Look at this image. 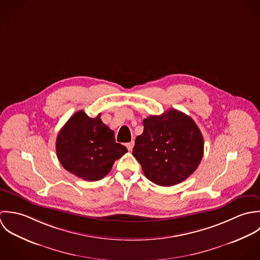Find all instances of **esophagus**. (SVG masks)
<instances>
[{
    "label": "esophagus",
    "mask_w": 260,
    "mask_h": 260,
    "mask_svg": "<svg viewBox=\"0 0 260 260\" xmlns=\"http://www.w3.org/2000/svg\"><path fill=\"white\" fill-rule=\"evenodd\" d=\"M134 146H135V142H134V141H132L131 143H127V144H126V148H127L128 151H133Z\"/></svg>",
    "instance_id": "esophagus-1"
}]
</instances>
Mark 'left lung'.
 I'll list each match as a JSON object with an SVG mask.
<instances>
[{"instance_id": "obj_1", "label": "left lung", "mask_w": 260, "mask_h": 260, "mask_svg": "<svg viewBox=\"0 0 260 260\" xmlns=\"http://www.w3.org/2000/svg\"><path fill=\"white\" fill-rule=\"evenodd\" d=\"M144 133L136 139L133 155L153 183L170 187L185 181L198 168L204 140L187 114L169 109L144 119Z\"/></svg>"}]
</instances>
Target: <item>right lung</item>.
Masks as SVG:
<instances>
[{
  "label": "right lung",
  "instance_id": "right-lung-1",
  "mask_svg": "<svg viewBox=\"0 0 260 260\" xmlns=\"http://www.w3.org/2000/svg\"><path fill=\"white\" fill-rule=\"evenodd\" d=\"M127 149L116 143L114 132L101 119L84 111L74 113L59 132L56 153L65 170L85 181H99Z\"/></svg>",
  "mask_w": 260,
  "mask_h": 260
}]
</instances>
